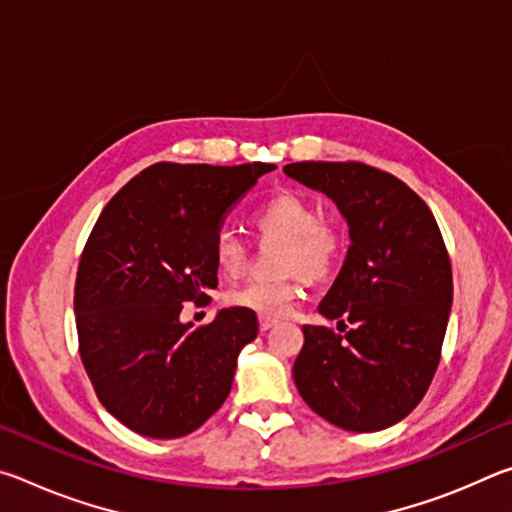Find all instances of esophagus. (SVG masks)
I'll list each match as a JSON object with an SVG mask.
<instances>
[{
  "label": "esophagus",
  "mask_w": 512,
  "mask_h": 512,
  "mask_svg": "<svg viewBox=\"0 0 512 512\" xmlns=\"http://www.w3.org/2000/svg\"><path fill=\"white\" fill-rule=\"evenodd\" d=\"M273 325H275L273 318H259V329H262V332H268Z\"/></svg>",
  "instance_id": "esophagus-1"
}]
</instances>
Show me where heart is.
<instances>
[{
    "label": "heart",
    "mask_w": 512,
    "mask_h": 512,
    "mask_svg": "<svg viewBox=\"0 0 512 512\" xmlns=\"http://www.w3.org/2000/svg\"><path fill=\"white\" fill-rule=\"evenodd\" d=\"M253 228L264 239H280L284 250V271H300L309 277H323L339 262L343 241L332 225L320 221L314 203L298 194H277L257 207ZM212 257L223 275L235 277L244 271L248 248L235 230L223 228L214 235ZM300 287L293 280H250L225 293L230 307L248 309L262 318H284L296 309Z\"/></svg>",
    "instance_id": "heart-1"
}]
</instances>
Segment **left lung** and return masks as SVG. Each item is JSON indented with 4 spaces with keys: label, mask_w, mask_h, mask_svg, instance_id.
<instances>
[{
    "label": "left lung",
    "mask_w": 512,
    "mask_h": 512,
    "mask_svg": "<svg viewBox=\"0 0 512 512\" xmlns=\"http://www.w3.org/2000/svg\"><path fill=\"white\" fill-rule=\"evenodd\" d=\"M284 173L332 198L352 241L318 305L343 334L302 327L298 391L345 431L393 427L427 393L452 311V264L438 223L409 185L370 164L293 162Z\"/></svg>",
    "instance_id": "obj_1"
}]
</instances>
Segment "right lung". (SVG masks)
I'll return each instance as SVG.
<instances>
[{"label": "right lung", "instance_id": "add662e5", "mask_svg": "<svg viewBox=\"0 0 512 512\" xmlns=\"http://www.w3.org/2000/svg\"><path fill=\"white\" fill-rule=\"evenodd\" d=\"M275 164L158 162L103 207L74 287L76 332L99 402L146 438H180L221 409L257 316L221 309L180 323L185 302L216 289L214 235L225 214Z\"/></svg>", "mask_w": 512, "mask_h": 512}]
</instances>
